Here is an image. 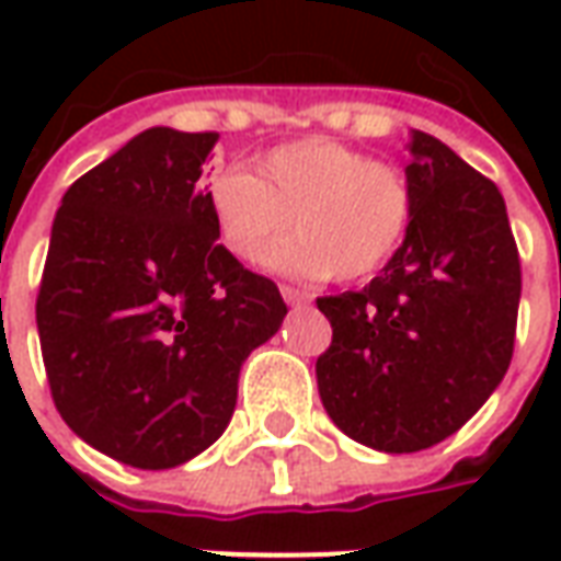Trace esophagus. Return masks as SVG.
Returning <instances> with one entry per match:
<instances>
[{
  "label": "esophagus",
  "instance_id": "1",
  "mask_svg": "<svg viewBox=\"0 0 561 561\" xmlns=\"http://www.w3.org/2000/svg\"><path fill=\"white\" fill-rule=\"evenodd\" d=\"M279 291H282V300H285L288 306H300L309 300V297H306V291H300V288H291V285H282Z\"/></svg>",
  "mask_w": 561,
  "mask_h": 561
}]
</instances>
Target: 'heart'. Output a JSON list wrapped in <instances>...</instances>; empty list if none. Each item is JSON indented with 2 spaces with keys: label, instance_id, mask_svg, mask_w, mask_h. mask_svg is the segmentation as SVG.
<instances>
[{
  "label": "heart",
  "instance_id": "1",
  "mask_svg": "<svg viewBox=\"0 0 561 561\" xmlns=\"http://www.w3.org/2000/svg\"><path fill=\"white\" fill-rule=\"evenodd\" d=\"M221 245L257 264L270 245L297 233L270 257L300 276L360 282L400 252L412 228L414 188L400 164L328 138L267 152L257 173L228 171L209 185Z\"/></svg>",
  "mask_w": 561,
  "mask_h": 561
}]
</instances>
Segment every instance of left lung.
Listing matches in <instances>:
<instances>
[{
  "mask_svg": "<svg viewBox=\"0 0 561 561\" xmlns=\"http://www.w3.org/2000/svg\"><path fill=\"white\" fill-rule=\"evenodd\" d=\"M412 228L364 291L318 297L333 342L324 409L354 442L414 454L490 400L514 354L519 255L505 197L442 140L412 131Z\"/></svg>",
  "mask_w": 561,
  "mask_h": 561,
  "instance_id": "8db88e82",
  "label": "left lung"
}]
</instances>
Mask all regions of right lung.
Here are the masks:
<instances>
[{
	"label": "right lung",
	"mask_w": 561,
	"mask_h": 561,
	"mask_svg": "<svg viewBox=\"0 0 561 561\" xmlns=\"http://www.w3.org/2000/svg\"><path fill=\"white\" fill-rule=\"evenodd\" d=\"M216 131L147 128L62 195L35 321L56 412L135 469H173L231 421L279 330L276 282L219 245L201 185Z\"/></svg>",
	"instance_id": "right-lung-1"
}]
</instances>
